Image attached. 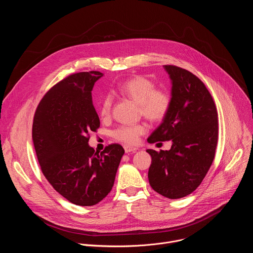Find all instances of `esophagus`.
I'll use <instances>...</instances> for the list:
<instances>
[{
  "label": "esophagus",
  "mask_w": 253,
  "mask_h": 253,
  "mask_svg": "<svg viewBox=\"0 0 253 253\" xmlns=\"http://www.w3.org/2000/svg\"><path fill=\"white\" fill-rule=\"evenodd\" d=\"M136 150H137L136 147L129 146V145H125V151H126V154H128V153H135Z\"/></svg>",
  "instance_id": "34e87169"
}]
</instances>
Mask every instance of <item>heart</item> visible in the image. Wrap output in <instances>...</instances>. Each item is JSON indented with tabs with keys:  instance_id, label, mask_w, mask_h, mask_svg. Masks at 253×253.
I'll use <instances>...</instances> for the list:
<instances>
[{
	"instance_id": "heart-1",
	"label": "heart",
	"mask_w": 253,
	"mask_h": 253,
	"mask_svg": "<svg viewBox=\"0 0 253 253\" xmlns=\"http://www.w3.org/2000/svg\"><path fill=\"white\" fill-rule=\"evenodd\" d=\"M117 90L138 103L139 114L150 122L159 123L164 121L169 113L171 107V95L164 88H157L156 84L143 76H135L121 83ZM114 97L106 94L98 107V113L103 120H108L112 116ZM147 130L144 123L135 125H124L116 128L113 132L115 139L126 144H135L139 136Z\"/></svg>"
}]
</instances>
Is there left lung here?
I'll return each mask as SVG.
<instances>
[{
	"instance_id": "8db88e82",
	"label": "left lung",
	"mask_w": 253,
	"mask_h": 253,
	"mask_svg": "<svg viewBox=\"0 0 253 253\" xmlns=\"http://www.w3.org/2000/svg\"><path fill=\"white\" fill-rule=\"evenodd\" d=\"M171 82V107L162 125L147 138L150 143L171 140L169 150L146 151L151 157L148 181L158 193L176 199L194 191L215 157L218 120L206 84L182 68L166 65Z\"/></svg>"
}]
</instances>
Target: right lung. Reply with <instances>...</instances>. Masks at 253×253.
Returning <instances> with one entry per match:
<instances>
[{
    "mask_svg": "<svg viewBox=\"0 0 253 253\" xmlns=\"http://www.w3.org/2000/svg\"><path fill=\"white\" fill-rule=\"evenodd\" d=\"M103 73L68 76L50 87L35 112L32 137L42 174L72 204L91 207L112 190L124 147L112 143L98 154L87 142L99 127L91 90Z\"/></svg>",
    "mask_w": 253,
    "mask_h": 253,
    "instance_id": "obj_1",
    "label": "right lung"
}]
</instances>
